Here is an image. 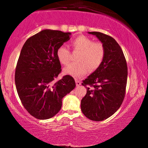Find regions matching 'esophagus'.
Returning a JSON list of instances; mask_svg holds the SVG:
<instances>
[{"label":"esophagus","instance_id":"1","mask_svg":"<svg viewBox=\"0 0 148 148\" xmlns=\"http://www.w3.org/2000/svg\"><path fill=\"white\" fill-rule=\"evenodd\" d=\"M81 81H79V80H77V79H76V86H81Z\"/></svg>","mask_w":148,"mask_h":148}]
</instances>
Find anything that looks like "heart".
Listing matches in <instances>:
<instances>
[{"mask_svg":"<svg viewBox=\"0 0 148 148\" xmlns=\"http://www.w3.org/2000/svg\"><path fill=\"white\" fill-rule=\"evenodd\" d=\"M74 51H79L76 55V62H73L65 67V74L81 77L88 72V69L93 72L100 67L105 57V49L100 42H94L89 37L81 35L71 42ZM56 57L60 64L67 65L71 59L69 51L63 45L56 51Z\"/></svg>","mask_w":148,"mask_h":148,"instance_id":"heart-1","label":"heart"}]
</instances>
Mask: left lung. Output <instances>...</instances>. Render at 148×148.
<instances>
[{
  "label": "left lung",
  "mask_w": 148,
  "mask_h": 148,
  "mask_svg": "<svg viewBox=\"0 0 148 148\" xmlns=\"http://www.w3.org/2000/svg\"><path fill=\"white\" fill-rule=\"evenodd\" d=\"M102 42L105 57L100 67L82 85L87 93L81 99V111L93 121H102L118 110L125 96L127 64L121 47L113 37L99 32H89Z\"/></svg>",
  "instance_id": "left-lung-1"
}]
</instances>
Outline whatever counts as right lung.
I'll list each match as a JSON object with an SVG mask.
<instances>
[{
	"label": "right lung",
	"mask_w": 148,
	"mask_h": 148,
	"mask_svg": "<svg viewBox=\"0 0 148 148\" xmlns=\"http://www.w3.org/2000/svg\"><path fill=\"white\" fill-rule=\"evenodd\" d=\"M71 33L44 30L25 42L15 69V84L22 104L32 116L47 120L56 115L62 99L75 88L74 78L65 75L54 82L62 71L58 48Z\"/></svg>",
	"instance_id": "right-lung-1"
}]
</instances>
